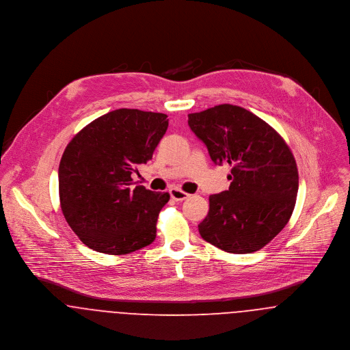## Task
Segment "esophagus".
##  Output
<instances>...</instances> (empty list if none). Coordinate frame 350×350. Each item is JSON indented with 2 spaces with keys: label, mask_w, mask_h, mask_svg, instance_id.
I'll return each mask as SVG.
<instances>
[{
  "label": "esophagus",
  "mask_w": 350,
  "mask_h": 350,
  "mask_svg": "<svg viewBox=\"0 0 350 350\" xmlns=\"http://www.w3.org/2000/svg\"><path fill=\"white\" fill-rule=\"evenodd\" d=\"M169 193H170V197H172L173 200H176V201H183V200H185V198L189 197V194L185 193L184 191H181V189H178V188H172V189L169 191Z\"/></svg>",
  "instance_id": "esophagus-1"
}]
</instances>
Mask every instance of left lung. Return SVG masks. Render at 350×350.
<instances>
[{
  "instance_id": "8db88e82",
  "label": "left lung",
  "mask_w": 350,
  "mask_h": 350,
  "mask_svg": "<svg viewBox=\"0 0 350 350\" xmlns=\"http://www.w3.org/2000/svg\"><path fill=\"white\" fill-rule=\"evenodd\" d=\"M216 165L228 163V191L209 196L201 237L231 254H251L288 223L298 193L297 162L284 139L251 111L219 105L188 116Z\"/></svg>"
}]
</instances>
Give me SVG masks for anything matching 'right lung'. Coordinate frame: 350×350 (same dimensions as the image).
Here are the masks:
<instances>
[{
    "label": "right lung",
    "instance_id": "add662e5",
    "mask_svg": "<svg viewBox=\"0 0 350 350\" xmlns=\"http://www.w3.org/2000/svg\"><path fill=\"white\" fill-rule=\"evenodd\" d=\"M166 118L119 109L88 123L67 145L59 165L60 206L88 248L124 255L154 241L159 211L170 196L133 188L131 174L152 159Z\"/></svg>",
    "mask_w": 350,
    "mask_h": 350
}]
</instances>
